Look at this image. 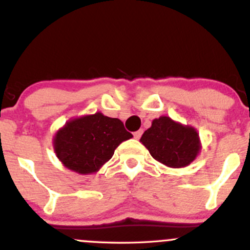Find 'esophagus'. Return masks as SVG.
Listing matches in <instances>:
<instances>
[{
  "instance_id": "obj_1",
  "label": "esophagus",
  "mask_w": 250,
  "mask_h": 250,
  "mask_svg": "<svg viewBox=\"0 0 250 250\" xmlns=\"http://www.w3.org/2000/svg\"><path fill=\"white\" fill-rule=\"evenodd\" d=\"M133 135H134V138H135V139H140V138H141V135H143V129H140V130H137V132H134V133H133Z\"/></svg>"
}]
</instances>
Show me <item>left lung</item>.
<instances>
[{
	"label": "left lung",
	"instance_id": "1",
	"mask_svg": "<svg viewBox=\"0 0 250 250\" xmlns=\"http://www.w3.org/2000/svg\"><path fill=\"white\" fill-rule=\"evenodd\" d=\"M140 141L156 161L172 168L190 165L201 148L198 134L192 127L174 122L166 116L153 120Z\"/></svg>",
	"mask_w": 250,
	"mask_h": 250
}]
</instances>
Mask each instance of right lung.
<instances>
[{
	"label": "right lung",
	"mask_w": 250,
	"mask_h": 250,
	"mask_svg": "<svg viewBox=\"0 0 250 250\" xmlns=\"http://www.w3.org/2000/svg\"><path fill=\"white\" fill-rule=\"evenodd\" d=\"M132 137L118 118L97 112L67 122L55 135L54 148L65 167L88 174L97 172L112 157L116 147Z\"/></svg>",
	"instance_id": "1"
}]
</instances>
